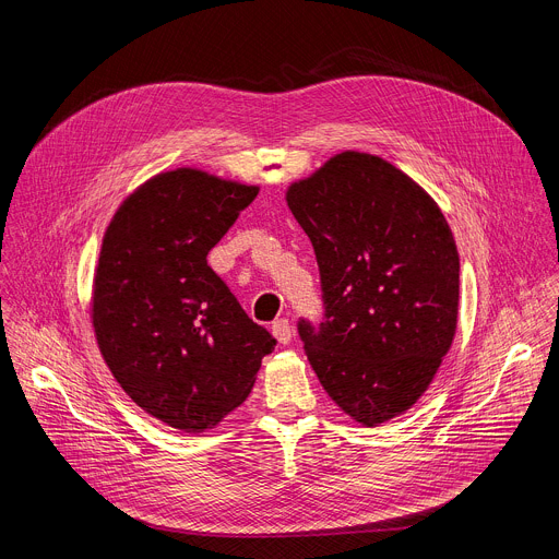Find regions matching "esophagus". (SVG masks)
Returning a JSON list of instances; mask_svg holds the SVG:
<instances>
[{
	"label": "esophagus",
	"instance_id": "obj_1",
	"mask_svg": "<svg viewBox=\"0 0 559 559\" xmlns=\"http://www.w3.org/2000/svg\"><path fill=\"white\" fill-rule=\"evenodd\" d=\"M272 334H274V338H276L281 345H287V343L292 341V325H289L287 318H281V321H276V323L272 325Z\"/></svg>",
	"mask_w": 559,
	"mask_h": 559
}]
</instances>
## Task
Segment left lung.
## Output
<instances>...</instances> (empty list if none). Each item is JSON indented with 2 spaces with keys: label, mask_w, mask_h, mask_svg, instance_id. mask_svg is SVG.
<instances>
[{
  "label": "left lung",
  "mask_w": 559,
  "mask_h": 559,
  "mask_svg": "<svg viewBox=\"0 0 559 559\" xmlns=\"http://www.w3.org/2000/svg\"><path fill=\"white\" fill-rule=\"evenodd\" d=\"M285 199L321 270L325 321L298 323L309 365L358 425L405 414L457 328L460 257L442 210L403 170L356 150Z\"/></svg>",
  "instance_id": "8db88e82"
}]
</instances>
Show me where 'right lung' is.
<instances>
[{"label": "right lung", "mask_w": 559, "mask_h": 559, "mask_svg": "<svg viewBox=\"0 0 559 559\" xmlns=\"http://www.w3.org/2000/svg\"><path fill=\"white\" fill-rule=\"evenodd\" d=\"M259 194L177 168L141 183L102 241L91 318L115 380L152 418L201 433L250 395L276 341L207 265Z\"/></svg>", "instance_id": "obj_1"}]
</instances>
